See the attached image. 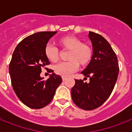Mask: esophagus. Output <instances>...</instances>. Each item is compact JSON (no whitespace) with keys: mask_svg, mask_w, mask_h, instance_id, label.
I'll return each mask as SVG.
<instances>
[{"mask_svg":"<svg viewBox=\"0 0 132 132\" xmlns=\"http://www.w3.org/2000/svg\"><path fill=\"white\" fill-rule=\"evenodd\" d=\"M67 79V77H62V80L63 81H64V80H65Z\"/></svg>","mask_w":132,"mask_h":132,"instance_id":"esophagus-1","label":"esophagus"}]
</instances>
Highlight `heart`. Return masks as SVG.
I'll list each match as a JSON object with an SVG mask.
<instances>
[{"instance_id": "heart-1", "label": "heart", "mask_w": 132, "mask_h": 132, "mask_svg": "<svg viewBox=\"0 0 132 132\" xmlns=\"http://www.w3.org/2000/svg\"><path fill=\"white\" fill-rule=\"evenodd\" d=\"M58 44L63 50H69L68 62H63L56 65L54 70L57 74L62 77H67L77 71L79 64L84 66L89 63L92 57L93 51L87 44L74 36H65L58 40ZM46 57L52 62H57L59 59V50L53 45H47L45 48Z\"/></svg>"}]
</instances>
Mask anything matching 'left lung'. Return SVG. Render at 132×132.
I'll use <instances>...</instances> for the list:
<instances>
[{
    "label": "left lung",
    "mask_w": 132,
    "mask_h": 132,
    "mask_svg": "<svg viewBox=\"0 0 132 132\" xmlns=\"http://www.w3.org/2000/svg\"><path fill=\"white\" fill-rule=\"evenodd\" d=\"M93 56L87 67L81 72L89 82L75 80L71 88L74 103L81 109L92 110L101 106L111 94L119 73L117 56L106 39L100 34L89 31Z\"/></svg>",
    "instance_id": "1"
}]
</instances>
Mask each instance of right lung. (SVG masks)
<instances>
[{"instance_id": "right-lung-1", "label": "right lung", "mask_w": 132, "mask_h": 132, "mask_svg": "<svg viewBox=\"0 0 132 132\" xmlns=\"http://www.w3.org/2000/svg\"><path fill=\"white\" fill-rule=\"evenodd\" d=\"M56 33L39 31L30 35L16 46L12 54L9 65L12 85L18 98L30 108L39 109L50 104L62 82L61 76L52 69L46 80L40 76L42 68L50 64L45 48Z\"/></svg>"}]
</instances>
